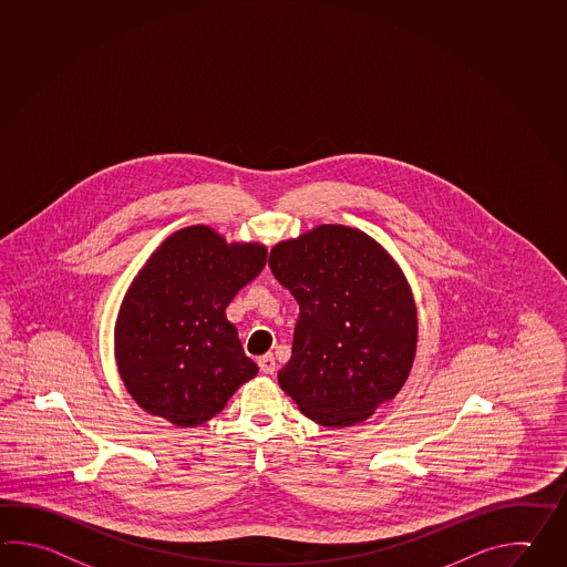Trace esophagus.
<instances>
[{
  "mask_svg": "<svg viewBox=\"0 0 567 567\" xmlns=\"http://www.w3.org/2000/svg\"><path fill=\"white\" fill-rule=\"evenodd\" d=\"M258 368L262 373H275L277 370V363H275V358L270 355V353H266L262 358H258Z\"/></svg>",
  "mask_w": 567,
  "mask_h": 567,
  "instance_id": "1",
  "label": "esophagus"
}]
</instances>
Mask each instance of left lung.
<instances>
[{
	"label": "left lung",
	"mask_w": 567,
	"mask_h": 567,
	"mask_svg": "<svg viewBox=\"0 0 567 567\" xmlns=\"http://www.w3.org/2000/svg\"><path fill=\"white\" fill-rule=\"evenodd\" d=\"M268 266L299 302L278 383L302 414L353 426L395 398L416 358L417 315L392 256L361 230L323 224L278 243Z\"/></svg>",
	"instance_id": "left-lung-1"
}]
</instances>
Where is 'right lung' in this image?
Instances as JSON below:
<instances>
[{
  "label": "right lung",
  "mask_w": 567,
  "mask_h": 567,
  "mask_svg": "<svg viewBox=\"0 0 567 567\" xmlns=\"http://www.w3.org/2000/svg\"><path fill=\"white\" fill-rule=\"evenodd\" d=\"M265 265L266 246L228 244L208 226L175 231L151 255L115 327L116 368L145 412L199 426L255 378L226 307Z\"/></svg>",
  "instance_id": "add662e5"
}]
</instances>
